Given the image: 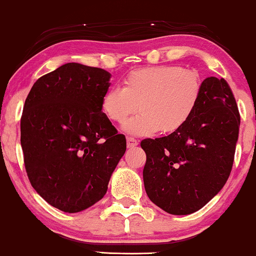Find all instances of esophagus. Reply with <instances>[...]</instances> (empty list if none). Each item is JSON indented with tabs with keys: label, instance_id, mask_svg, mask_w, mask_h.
Masks as SVG:
<instances>
[{
	"label": "esophagus",
	"instance_id": "34e87169",
	"mask_svg": "<svg viewBox=\"0 0 256 256\" xmlns=\"http://www.w3.org/2000/svg\"><path fill=\"white\" fill-rule=\"evenodd\" d=\"M136 146H138V140H135L132 138H127V146H128V148H135Z\"/></svg>",
	"mask_w": 256,
	"mask_h": 256
}]
</instances>
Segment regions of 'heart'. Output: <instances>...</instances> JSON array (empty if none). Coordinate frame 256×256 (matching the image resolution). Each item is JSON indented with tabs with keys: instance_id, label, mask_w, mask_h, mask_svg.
I'll list each match as a JSON object with an SVG mask.
<instances>
[{
	"instance_id": "b5f03b06",
	"label": "heart",
	"mask_w": 256,
	"mask_h": 256,
	"mask_svg": "<svg viewBox=\"0 0 256 256\" xmlns=\"http://www.w3.org/2000/svg\"><path fill=\"white\" fill-rule=\"evenodd\" d=\"M202 80L196 72L180 66L162 65L136 70L124 79V87L107 90L102 110L110 120L124 124L134 135H163L180 130L197 110L202 98Z\"/></svg>"
}]
</instances>
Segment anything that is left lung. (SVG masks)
<instances>
[{
    "mask_svg": "<svg viewBox=\"0 0 256 256\" xmlns=\"http://www.w3.org/2000/svg\"><path fill=\"white\" fill-rule=\"evenodd\" d=\"M197 110L180 130L141 142L143 182L154 204L185 216L205 206L228 180L239 136L240 114L224 78L208 76Z\"/></svg>",
    "mask_w": 256,
    "mask_h": 256,
    "instance_id": "left-lung-1",
    "label": "left lung"
}]
</instances>
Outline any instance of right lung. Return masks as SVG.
<instances>
[{
    "label": "right lung",
    "instance_id": "obj_1",
    "mask_svg": "<svg viewBox=\"0 0 256 256\" xmlns=\"http://www.w3.org/2000/svg\"><path fill=\"white\" fill-rule=\"evenodd\" d=\"M110 73L68 62L34 84L20 118V146L32 188L68 213L106 194L127 142L102 113Z\"/></svg>",
    "mask_w": 256,
    "mask_h": 256
}]
</instances>
